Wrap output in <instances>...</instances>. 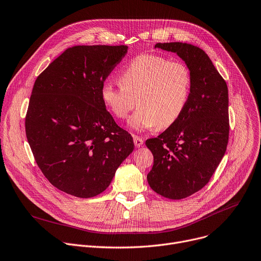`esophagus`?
Returning a JSON list of instances; mask_svg holds the SVG:
<instances>
[{
  "mask_svg": "<svg viewBox=\"0 0 261 261\" xmlns=\"http://www.w3.org/2000/svg\"><path fill=\"white\" fill-rule=\"evenodd\" d=\"M133 140H134V145H135V147H136V148L141 147V146H143V144H144V140H143V138L139 137V136L134 135V136H133Z\"/></svg>",
  "mask_w": 261,
  "mask_h": 261,
  "instance_id": "34e87169",
  "label": "esophagus"
}]
</instances>
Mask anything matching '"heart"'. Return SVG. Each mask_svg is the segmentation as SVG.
Returning a JSON list of instances; mask_svg holds the SVG:
<instances>
[{
	"mask_svg": "<svg viewBox=\"0 0 261 261\" xmlns=\"http://www.w3.org/2000/svg\"><path fill=\"white\" fill-rule=\"evenodd\" d=\"M120 85L104 83L101 97L109 111L120 120L130 118L135 130L165 129L173 125L184 111L191 92L192 76L180 61H170L160 55L141 54L122 70Z\"/></svg>",
	"mask_w": 261,
	"mask_h": 261,
	"instance_id": "obj_1",
	"label": "heart"
}]
</instances>
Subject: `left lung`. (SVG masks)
Here are the masks:
<instances>
[{
  "label": "left lung",
  "instance_id": "8db88e82",
  "mask_svg": "<svg viewBox=\"0 0 261 261\" xmlns=\"http://www.w3.org/2000/svg\"><path fill=\"white\" fill-rule=\"evenodd\" d=\"M187 65L192 85L178 120L146 146L154 156L147 179L158 195L180 200L200 191L225 155L229 138L228 87L208 55L183 42L156 43Z\"/></svg>",
  "mask_w": 261,
  "mask_h": 261
}]
</instances>
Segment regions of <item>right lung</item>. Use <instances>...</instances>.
Listing matches in <instances>:
<instances>
[{"instance_id":"right-lung-1","label":"right lung","mask_w":261,"mask_h":261,"mask_svg":"<svg viewBox=\"0 0 261 261\" xmlns=\"http://www.w3.org/2000/svg\"><path fill=\"white\" fill-rule=\"evenodd\" d=\"M127 45H76L37 77L26 135L44 177L78 198L103 193L133 152L132 136L114 122L101 97Z\"/></svg>"}]
</instances>
